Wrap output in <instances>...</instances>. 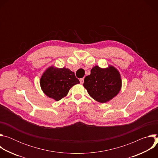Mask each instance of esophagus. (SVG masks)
I'll return each mask as SVG.
<instances>
[{"instance_id":"obj_1","label":"esophagus","mask_w":158,"mask_h":158,"mask_svg":"<svg viewBox=\"0 0 158 158\" xmlns=\"http://www.w3.org/2000/svg\"><path fill=\"white\" fill-rule=\"evenodd\" d=\"M80 82H81V84H82L84 83V78L80 79Z\"/></svg>"}]
</instances>
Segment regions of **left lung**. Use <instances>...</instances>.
I'll list each match as a JSON object with an SVG mask.
<instances>
[{"instance_id":"1","label":"left lung","mask_w":158,"mask_h":158,"mask_svg":"<svg viewBox=\"0 0 158 158\" xmlns=\"http://www.w3.org/2000/svg\"><path fill=\"white\" fill-rule=\"evenodd\" d=\"M84 81L83 85L89 96L101 103L114 98L119 93L122 85L119 71L112 65L105 69L94 66L91 74L86 76Z\"/></svg>"}]
</instances>
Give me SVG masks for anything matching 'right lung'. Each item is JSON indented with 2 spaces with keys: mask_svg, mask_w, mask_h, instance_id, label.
<instances>
[{
  "mask_svg": "<svg viewBox=\"0 0 158 158\" xmlns=\"http://www.w3.org/2000/svg\"><path fill=\"white\" fill-rule=\"evenodd\" d=\"M80 83L74 73L70 69L49 67L45 71L40 80V84L44 93L54 99L59 101L68 94L69 89Z\"/></svg>",
  "mask_w": 158,
  "mask_h": 158,
  "instance_id": "obj_1",
  "label": "right lung"
}]
</instances>
